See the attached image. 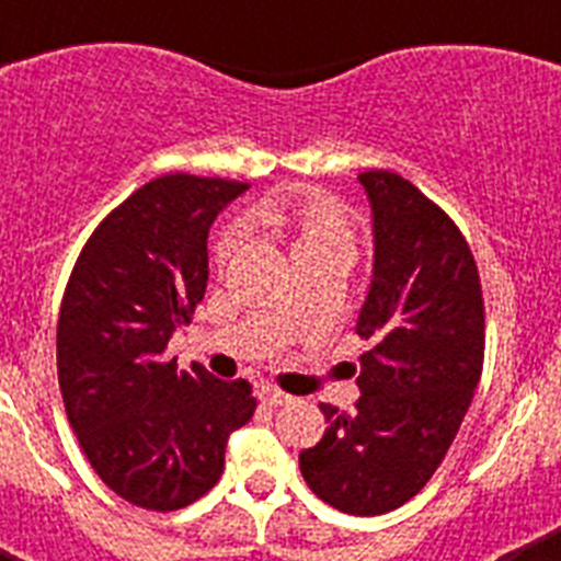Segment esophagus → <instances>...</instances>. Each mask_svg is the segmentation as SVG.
Masks as SVG:
<instances>
[{
  "label": "esophagus",
  "instance_id": "34e87169",
  "mask_svg": "<svg viewBox=\"0 0 561 561\" xmlns=\"http://www.w3.org/2000/svg\"><path fill=\"white\" fill-rule=\"evenodd\" d=\"M257 396H261V401H264V404H272V408H280V404H289L291 401L289 393H284L280 388H272V385H264Z\"/></svg>",
  "mask_w": 561,
  "mask_h": 561
}]
</instances>
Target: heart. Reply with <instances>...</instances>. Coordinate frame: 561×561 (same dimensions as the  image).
Segmentation results:
<instances>
[{"mask_svg": "<svg viewBox=\"0 0 561 561\" xmlns=\"http://www.w3.org/2000/svg\"><path fill=\"white\" fill-rule=\"evenodd\" d=\"M264 225L270 230L289 236L295 255L323 244H348V221L345 213L329 196L320 193H300L291 199H280L264 210ZM232 250V230H221L213 244L216 261H225Z\"/></svg>", "mask_w": 561, "mask_h": 561, "instance_id": "heart-1", "label": "heart"}]
</instances>
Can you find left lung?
I'll return each mask as SVG.
<instances>
[{
	"label": "left lung",
	"mask_w": 561,
	"mask_h": 561,
	"mask_svg": "<svg viewBox=\"0 0 561 561\" xmlns=\"http://www.w3.org/2000/svg\"><path fill=\"white\" fill-rule=\"evenodd\" d=\"M374 280L356 320L370 340L354 413L320 404L329 427L300 453L323 503L388 514L427 485L453 447L483 370L485 311L474 255L447 213L393 171H365Z\"/></svg>",
	"instance_id": "8db88e82"
}]
</instances>
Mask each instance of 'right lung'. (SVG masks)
<instances>
[{
	"label": "right lung",
	"mask_w": 561,
	"mask_h": 561,
	"mask_svg": "<svg viewBox=\"0 0 561 561\" xmlns=\"http://www.w3.org/2000/svg\"><path fill=\"white\" fill-rule=\"evenodd\" d=\"M247 182L165 173L95 227L58 311V385L83 455L117 497L176 512L225 469L252 385L176 370L168 340L207 286V232Z\"/></svg>",
	"instance_id": "right-lung-1"
}]
</instances>
